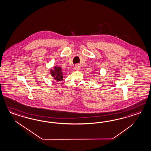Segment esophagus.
Here are the masks:
<instances>
[{
	"mask_svg": "<svg viewBox=\"0 0 151 151\" xmlns=\"http://www.w3.org/2000/svg\"><path fill=\"white\" fill-rule=\"evenodd\" d=\"M80 69H81V67L79 65H76L74 67V69L76 70H79Z\"/></svg>",
	"mask_w": 151,
	"mask_h": 151,
	"instance_id": "obj_1",
	"label": "esophagus"
}]
</instances>
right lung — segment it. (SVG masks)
Here are the masks:
<instances>
[{
    "label": "right lung",
    "mask_w": 151,
    "mask_h": 151,
    "mask_svg": "<svg viewBox=\"0 0 151 151\" xmlns=\"http://www.w3.org/2000/svg\"><path fill=\"white\" fill-rule=\"evenodd\" d=\"M50 73L54 79L57 82H59L63 80V72L62 68L60 67H55L53 69H51Z\"/></svg>",
    "instance_id": "obj_1"
}]
</instances>
